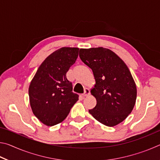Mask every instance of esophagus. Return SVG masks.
<instances>
[{"mask_svg":"<svg viewBox=\"0 0 160 160\" xmlns=\"http://www.w3.org/2000/svg\"><path fill=\"white\" fill-rule=\"evenodd\" d=\"M90 94V90H89L88 88H85V92L82 94V97H87V96H88Z\"/></svg>","mask_w":160,"mask_h":160,"instance_id":"esophagus-1","label":"esophagus"}]
</instances>
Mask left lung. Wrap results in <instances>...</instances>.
<instances>
[{"label":"left lung","instance_id":"left-lung-1","mask_svg":"<svg viewBox=\"0 0 160 160\" xmlns=\"http://www.w3.org/2000/svg\"><path fill=\"white\" fill-rule=\"evenodd\" d=\"M80 58L93 72L96 85L91 90L97 104L89 110L93 117L112 127L131 113L137 97L136 85L125 63L108 48L80 49Z\"/></svg>","mask_w":160,"mask_h":160}]
</instances>
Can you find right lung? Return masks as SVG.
Returning <instances> with one entry per match:
<instances>
[{
	"instance_id": "add662e5",
	"label": "right lung",
	"mask_w": 160,
	"mask_h": 160,
	"mask_svg": "<svg viewBox=\"0 0 160 160\" xmlns=\"http://www.w3.org/2000/svg\"><path fill=\"white\" fill-rule=\"evenodd\" d=\"M79 48L63 47L51 53L39 67L29 88V102L35 116L52 126L68 115L79 95L72 92L66 73L78 56Z\"/></svg>"
}]
</instances>
